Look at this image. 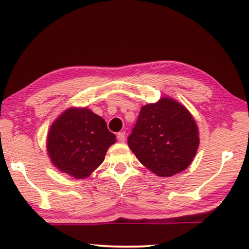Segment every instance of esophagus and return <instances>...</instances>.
<instances>
[{
	"label": "esophagus",
	"mask_w": 249,
	"mask_h": 249,
	"mask_svg": "<svg viewBox=\"0 0 249 249\" xmlns=\"http://www.w3.org/2000/svg\"><path fill=\"white\" fill-rule=\"evenodd\" d=\"M117 140H119V142H124L125 140H126V134H125V132L117 133Z\"/></svg>",
	"instance_id": "esophagus-1"
}]
</instances>
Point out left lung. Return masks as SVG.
Segmentation results:
<instances>
[{"label": "left lung", "mask_w": 249, "mask_h": 249, "mask_svg": "<svg viewBox=\"0 0 249 249\" xmlns=\"http://www.w3.org/2000/svg\"><path fill=\"white\" fill-rule=\"evenodd\" d=\"M127 142L145 167L160 177H170L190 165L199 146V134L188 109L163 98L142 107Z\"/></svg>", "instance_id": "obj_1"}]
</instances>
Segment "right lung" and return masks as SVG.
<instances>
[{"mask_svg":"<svg viewBox=\"0 0 249 249\" xmlns=\"http://www.w3.org/2000/svg\"><path fill=\"white\" fill-rule=\"evenodd\" d=\"M115 142L102 117L88 108H69L50 127L47 148L59 170L81 179L103 162Z\"/></svg>","mask_w":249,"mask_h":249,"instance_id":"obj_1","label":"right lung"}]
</instances>
